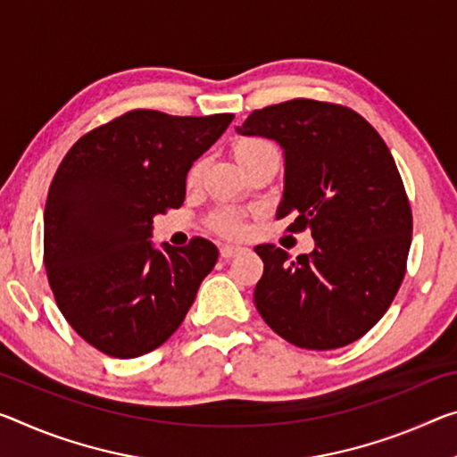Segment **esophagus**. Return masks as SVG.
<instances>
[{
  "label": "esophagus",
  "instance_id": "1",
  "mask_svg": "<svg viewBox=\"0 0 457 457\" xmlns=\"http://www.w3.org/2000/svg\"><path fill=\"white\" fill-rule=\"evenodd\" d=\"M221 258H236L237 254H242L244 248L240 245H221Z\"/></svg>",
  "mask_w": 457,
  "mask_h": 457
}]
</instances>
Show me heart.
<instances>
[{"instance_id": "heart-1", "label": "heart", "mask_w": 457, "mask_h": 457, "mask_svg": "<svg viewBox=\"0 0 457 457\" xmlns=\"http://www.w3.org/2000/svg\"><path fill=\"white\" fill-rule=\"evenodd\" d=\"M264 148H268V144L262 140H256V137H240V140L234 142L231 146V154H234L236 162L242 166L248 164L252 158L260 154ZM203 170V162H195L191 166L189 175H187V183L195 185L201 177ZM209 228L217 231L220 236L226 237H240L245 231V217L242 212H236V209H217L212 215H209Z\"/></svg>"}]
</instances>
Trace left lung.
<instances>
[{
    "label": "left lung",
    "mask_w": 457,
    "mask_h": 457,
    "mask_svg": "<svg viewBox=\"0 0 457 457\" xmlns=\"http://www.w3.org/2000/svg\"><path fill=\"white\" fill-rule=\"evenodd\" d=\"M242 136L285 150V193L277 217L311 229L315 250L291 260L256 245L264 274L254 303L282 339L336 350L370 331L407 270L412 215L395 158L380 134L350 107L291 99L248 115Z\"/></svg>",
    "instance_id": "obj_1"
}]
</instances>
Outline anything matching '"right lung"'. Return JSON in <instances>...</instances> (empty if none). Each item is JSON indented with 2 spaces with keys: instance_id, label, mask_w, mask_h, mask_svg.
I'll use <instances>...</instances> for the list:
<instances>
[{
  "instance_id": "obj_1",
  "label": "right lung",
  "mask_w": 457,
  "mask_h": 457,
  "mask_svg": "<svg viewBox=\"0 0 457 457\" xmlns=\"http://www.w3.org/2000/svg\"><path fill=\"white\" fill-rule=\"evenodd\" d=\"M231 120L134 110L62 158L45 209L48 282L71 328L107 356L162 345L213 270L220 252L205 237L154 248L152 217L183 205L187 172Z\"/></svg>"
}]
</instances>
